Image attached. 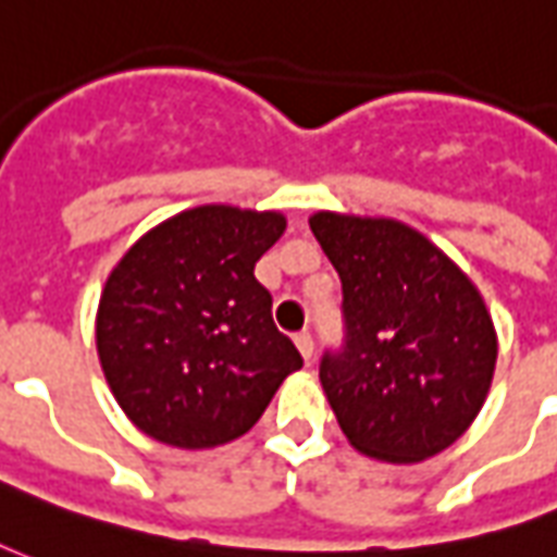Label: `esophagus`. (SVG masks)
I'll return each mask as SVG.
<instances>
[{
	"label": "esophagus",
	"mask_w": 557,
	"mask_h": 557,
	"mask_svg": "<svg viewBox=\"0 0 557 557\" xmlns=\"http://www.w3.org/2000/svg\"><path fill=\"white\" fill-rule=\"evenodd\" d=\"M295 345H298V351L304 354V360H312V351H315V345H312V333L310 331L295 333Z\"/></svg>",
	"instance_id": "obj_1"
}]
</instances>
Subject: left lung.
<instances>
[{"label": "left lung", "instance_id": "obj_1", "mask_svg": "<svg viewBox=\"0 0 557 557\" xmlns=\"http://www.w3.org/2000/svg\"><path fill=\"white\" fill-rule=\"evenodd\" d=\"M312 236L342 280V345L319 377L362 455L416 463L455 443L487 398L496 331L478 289L413 226L319 212Z\"/></svg>", "mask_w": 557, "mask_h": 557}]
</instances>
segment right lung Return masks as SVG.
Listing matches in <instances>:
<instances>
[{
  "label": "right lung",
  "mask_w": 557,
  "mask_h": 557,
  "mask_svg": "<svg viewBox=\"0 0 557 557\" xmlns=\"http://www.w3.org/2000/svg\"><path fill=\"white\" fill-rule=\"evenodd\" d=\"M286 230L277 212L197 206L129 247L97 312L111 393L144 434L212 448L247 434L304 357L253 277Z\"/></svg>",
  "instance_id": "add662e5"
}]
</instances>
